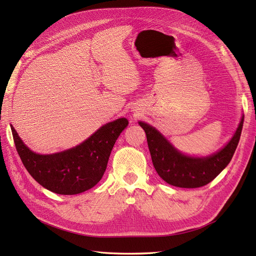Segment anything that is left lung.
I'll list each match as a JSON object with an SVG mask.
<instances>
[{
	"label": "left lung",
	"instance_id": "obj_1",
	"mask_svg": "<svg viewBox=\"0 0 256 256\" xmlns=\"http://www.w3.org/2000/svg\"><path fill=\"white\" fill-rule=\"evenodd\" d=\"M244 116L234 136L220 152L206 158H193L177 152L158 131L145 122L140 125L158 175L166 182L180 188H198L214 180L230 164L237 148L244 126Z\"/></svg>",
	"mask_w": 256,
	"mask_h": 256
}]
</instances>
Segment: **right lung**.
<instances>
[{"instance_id":"1","label":"right lung","mask_w":256,"mask_h":256,"mask_svg":"<svg viewBox=\"0 0 256 256\" xmlns=\"http://www.w3.org/2000/svg\"><path fill=\"white\" fill-rule=\"evenodd\" d=\"M127 126L126 118L108 122L80 145L53 154L33 152L12 125L10 128L18 154L30 176L54 193L72 196L92 188L102 180L113 146Z\"/></svg>"}]
</instances>
